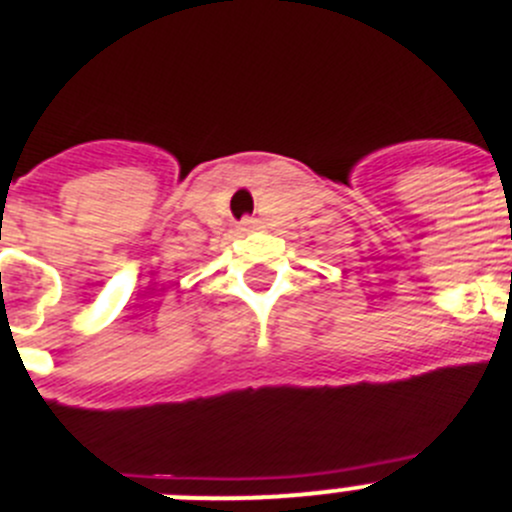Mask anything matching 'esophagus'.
I'll return each mask as SVG.
<instances>
[{"label": "esophagus", "instance_id": "1", "mask_svg": "<svg viewBox=\"0 0 512 512\" xmlns=\"http://www.w3.org/2000/svg\"><path fill=\"white\" fill-rule=\"evenodd\" d=\"M255 227H257V219H255V217H245V219H242V222H240L242 232H252V229H255Z\"/></svg>", "mask_w": 512, "mask_h": 512}]
</instances>
